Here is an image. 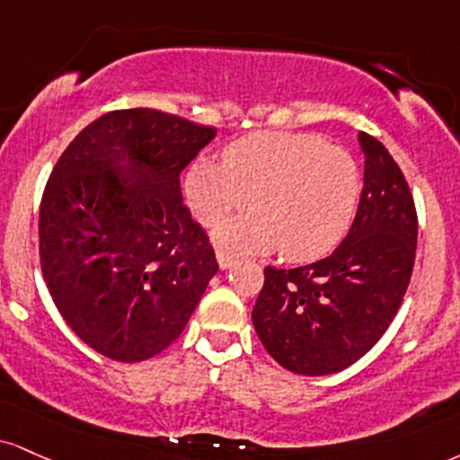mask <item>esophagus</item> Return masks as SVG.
I'll return each mask as SVG.
<instances>
[{
    "label": "esophagus",
    "mask_w": 460,
    "mask_h": 460,
    "mask_svg": "<svg viewBox=\"0 0 460 460\" xmlns=\"http://www.w3.org/2000/svg\"><path fill=\"white\" fill-rule=\"evenodd\" d=\"M216 259H218V265H220V268H223V270L231 268V265L235 263L234 254H231L229 251H225V248H218V251H216Z\"/></svg>",
    "instance_id": "esophagus-1"
}]
</instances>
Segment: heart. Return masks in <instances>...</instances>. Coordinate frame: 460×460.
<instances>
[{"label":"heart","mask_w":460,"mask_h":460,"mask_svg":"<svg viewBox=\"0 0 460 460\" xmlns=\"http://www.w3.org/2000/svg\"><path fill=\"white\" fill-rule=\"evenodd\" d=\"M225 160L197 158L186 171V197L206 226L251 208L218 240L237 251H276L291 261L328 254L356 216L362 180L345 147L314 132L257 130L226 146Z\"/></svg>","instance_id":"1"}]
</instances>
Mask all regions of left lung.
Returning <instances> with one entry per match:
<instances>
[{
    "label": "left lung",
    "instance_id": "left-lung-1",
    "mask_svg": "<svg viewBox=\"0 0 460 460\" xmlns=\"http://www.w3.org/2000/svg\"><path fill=\"white\" fill-rule=\"evenodd\" d=\"M364 188L353 225L330 257L265 268L252 308L263 347L280 367L319 377L373 349L402 304L418 246L411 190L384 143L359 132Z\"/></svg>",
    "mask_w": 460,
    "mask_h": 460
}]
</instances>
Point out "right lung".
Returning a JSON list of instances; mask_svg holds the SVG:
<instances>
[{"label": "right lung", "instance_id": "right-lung-1", "mask_svg": "<svg viewBox=\"0 0 460 460\" xmlns=\"http://www.w3.org/2000/svg\"><path fill=\"white\" fill-rule=\"evenodd\" d=\"M214 128L154 109L104 113L72 139L42 192L40 268L93 351L141 362L173 342L218 272L180 173Z\"/></svg>", "mask_w": 460, "mask_h": 460}]
</instances>
